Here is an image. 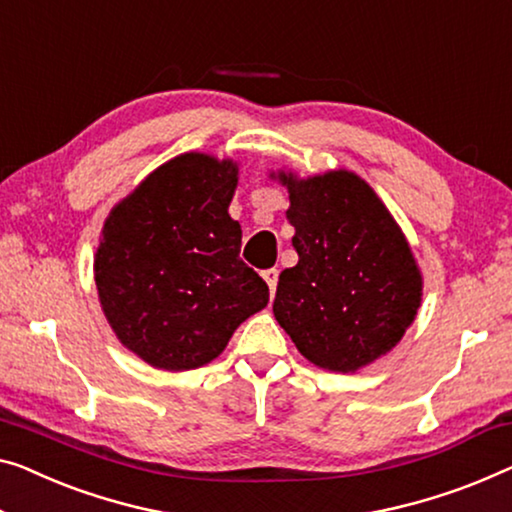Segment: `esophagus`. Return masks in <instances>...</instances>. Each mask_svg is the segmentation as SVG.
Instances as JSON below:
<instances>
[{
	"mask_svg": "<svg viewBox=\"0 0 512 512\" xmlns=\"http://www.w3.org/2000/svg\"><path fill=\"white\" fill-rule=\"evenodd\" d=\"M262 278L266 280V285H269L271 294L276 292V285H278V269H266V271H262Z\"/></svg>",
	"mask_w": 512,
	"mask_h": 512,
	"instance_id": "1",
	"label": "esophagus"
}]
</instances>
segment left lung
<instances>
[{"label":"left lung","instance_id":"8db88e82","mask_svg":"<svg viewBox=\"0 0 512 512\" xmlns=\"http://www.w3.org/2000/svg\"><path fill=\"white\" fill-rule=\"evenodd\" d=\"M280 181L299 262L280 273L273 315L310 363L354 372L414 322L421 273L393 216L356 174Z\"/></svg>","mask_w":512,"mask_h":512}]
</instances>
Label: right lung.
I'll return each mask as SVG.
<instances>
[{"label":"right lung","instance_id":"obj_1","mask_svg":"<svg viewBox=\"0 0 512 512\" xmlns=\"http://www.w3.org/2000/svg\"><path fill=\"white\" fill-rule=\"evenodd\" d=\"M236 165L183 154L151 172L112 211L96 253V287L124 345L163 370L216 358L269 303V285L239 257Z\"/></svg>","mask_w":512,"mask_h":512}]
</instances>
